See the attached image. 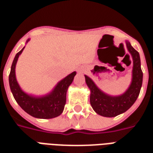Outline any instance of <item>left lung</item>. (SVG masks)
<instances>
[{"mask_svg":"<svg viewBox=\"0 0 153 153\" xmlns=\"http://www.w3.org/2000/svg\"><path fill=\"white\" fill-rule=\"evenodd\" d=\"M126 47L133 60L132 79L129 89L123 95L111 97L103 92L93 83L89 76H85L86 83L90 90V104L93 110L105 117H114L124 113L133 105L137 100L143 84V71L140 53L126 41Z\"/></svg>","mask_w":153,"mask_h":153,"instance_id":"obj_1","label":"left lung"}]
</instances>
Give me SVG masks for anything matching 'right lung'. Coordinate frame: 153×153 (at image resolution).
I'll return each mask as SVG.
<instances>
[{"label": "right lung", "instance_id": "1", "mask_svg": "<svg viewBox=\"0 0 153 153\" xmlns=\"http://www.w3.org/2000/svg\"><path fill=\"white\" fill-rule=\"evenodd\" d=\"M24 49V47L16 54L9 74V84L13 97L19 106L32 117L39 119H52L60 116L66 104L67 89L72 83L76 73L69 74L58 83L54 90L45 97H34L27 95L20 88L15 76L16 63Z\"/></svg>", "mask_w": 153, "mask_h": 153}]
</instances>
